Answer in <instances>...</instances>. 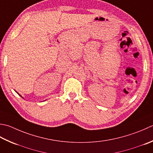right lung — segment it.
<instances>
[{
    "mask_svg": "<svg viewBox=\"0 0 153 153\" xmlns=\"http://www.w3.org/2000/svg\"><path fill=\"white\" fill-rule=\"evenodd\" d=\"M21 97H22V96H21Z\"/></svg>",
    "mask_w": 153,
    "mask_h": 153,
    "instance_id": "add662e5",
    "label": "right lung"
}]
</instances>
